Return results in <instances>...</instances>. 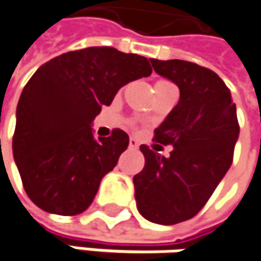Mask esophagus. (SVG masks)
Returning <instances> with one entry per match:
<instances>
[{"mask_svg":"<svg viewBox=\"0 0 261 261\" xmlns=\"http://www.w3.org/2000/svg\"><path fill=\"white\" fill-rule=\"evenodd\" d=\"M128 146H130V149H137V147H139V143H137V140H136V139H130V143H128Z\"/></svg>","mask_w":261,"mask_h":261,"instance_id":"34e87169","label":"esophagus"}]
</instances>
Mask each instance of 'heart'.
I'll return each mask as SVG.
<instances>
[{
	"label": "heart",
	"instance_id": "heart-1",
	"mask_svg": "<svg viewBox=\"0 0 261 261\" xmlns=\"http://www.w3.org/2000/svg\"><path fill=\"white\" fill-rule=\"evenodd\" d=\"M165 84H171L170 81H167V80H158L156 83H155V87H160V85H165Z\"/></svg>",
	"mask_w": 261,
	"mask_h": 261
}]
</instances>
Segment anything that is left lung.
<instances>
[{"label":"left lung","mask_w":261,"mask_h":261,"mask_svg":"<svg viewBox=\"0 0 261 261\" xmlns=\"http://www.w3.org/2000/svg\"><path fill=\"white\" fill-rule=\"evenodd\" d=\"M150 63L180 90L177 106L153 137L174 147L165 158L140 146L145 167L133 178L134 196L149 222L177 224L204 208L232 165L239 136L237 106L211 69L186 60L150 59Z\"/></svg>","instance_id":"8db88e82"}]
</instances>
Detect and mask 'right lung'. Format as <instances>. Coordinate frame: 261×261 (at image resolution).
<instances>
[{"instance_id":"obj_1","label":"right lung","mask_w":261,"mask_h":261,"mask_svg":"<svg viewBox=\"0 0 261 261\" xmlns=\"http://www.w3.org/2000/svg\"><path fill=\"white\" fill-rule=\"evenodd\" d=\"M149 60L114 47H88L44 63L17 105L13 155L31 201L47 213L76 216L128 146L127 133L96 139L91 121L122 85L149 76Z\"/></svg>"}]
</instances>
